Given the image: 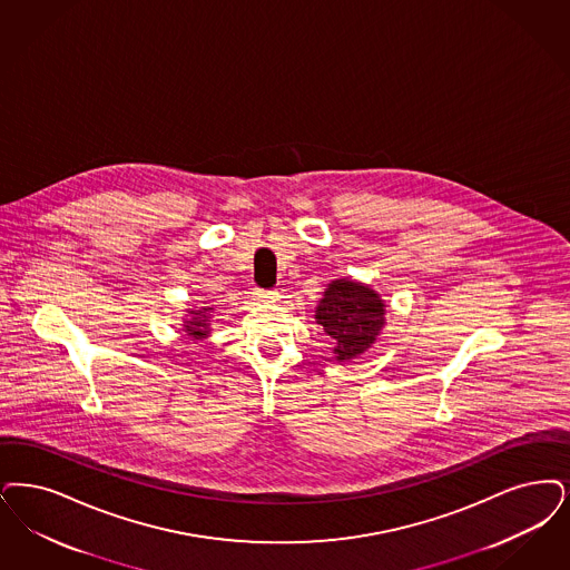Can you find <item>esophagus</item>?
I'll list each match as a JSON object with an SVG mask.
<instances>
[{
	"instance_id": "34e87169",
	"label": "esophagus",
	"mask_w": 570,
	"mask_h": 570,
	"mask_svg": "<svg viewBox=\"0 0 570 570\" xmlns=\"http://www.w3.org/2000/svg\"><path fill=\"white\" fill-rule=\"evenodd\" d=\"M254 295H256L258 301H263V303H274V301H277V291H256Z\"/></svg>"
}]
</instances>
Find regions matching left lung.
<instances>
[{"label": "left lung", "instance_id": "8db88e82", "mask_svg": "<svg viewBox=\"0 0 570 570\" xmlns=\"http://www.w3.org/2000/svg\"><path fill=\"white\" fill-rule=\"evenodd\" d=\"M316 324L331 340L337 363L365 354L386 326V303L377 291L356 279H333L316 305Z\"/></svg>", "mask_w": 570, "mask_h": 570}]
</instances>
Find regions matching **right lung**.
Wrapping results in <instances>:
<instances>
[{
	"label": "right lung",
	"instance_id": "1",
	"mask_svg": "<svg viewBox=\"0 0 570 570\" xmlns=\"http://www.w3.org/2000/svg\"><path fill=\"white\" fill-rule=\"evenodd\" d=\"M212 316H214V305L188 307L183 318L184 335H188L193 342L207 340L212 333Z\"/></svg>",
	"mask_w": 570,
	"mask_h": 570
}]
</instances>
